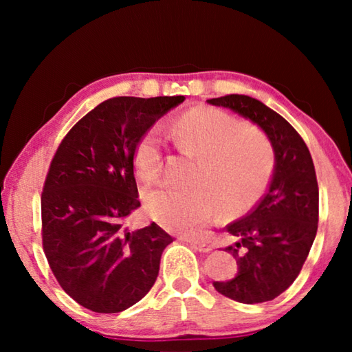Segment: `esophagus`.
Listing matches in <instances>:
<instances>
[{
  "instance_id": "1",
  "label": "esophagus",
  "mask_w": 352,
  "mask_h": 352,
  "mask_svg": "<svg viewBox=\"0 0 352 352\" xmlns=\"http://www.w3.org/2000/svg\"><path fill=\"white\" fill-rule=\"evenodd\" d=\"M186 242H189V245L192 247L194 250H197V252H201V253H210L212 247L208 245V243H205L204 241H197V239H186Z\"/></svg>"
}]
</instances>
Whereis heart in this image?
<instances>
[{
  "mask_svg": "<svg viewBox=\"0 0 352 352\" xmlns=\"http://www.w3.org/2000/svg\"><path fill=\"white\" fill-rule=\"evenodd\" d=\"M175 141L199 157L188 190L158 186L146 190L148 217L170 233L192 236L216 210L237 214L258 200L273 170L270 141L259 130L217 109L189 110L172 126ZM162 135L151 129L136 141L132 163L142 182L162 170Z\"/></svg>",
  "mask_w": 352,
  "mask_h": 352,
  "instance_id": "obj_1",
  "label": "heart"
}]
</instances>
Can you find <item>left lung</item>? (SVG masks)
<instances>
[{"instance_id": "8db88e82", "label": "left lung", "mask_w": 352, "mask_h": 352, "mask_svg": "<svg viewBox=\"0 0 352 352\" xmlns=\"http://www.w3.org/2000/svg\"><path fill=\"white\" fill-rule=\"evenodd\" d=\"M256 124L269 138L275 166L270 186L252 212L226 226L236 242L225 248L237 275L214 281L219 294L243 305L275 300L300 275L318 228V184L306 142L261 100L245 94L208 99Z\"/></svg>"}]
</instances>
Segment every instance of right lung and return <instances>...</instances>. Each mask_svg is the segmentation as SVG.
I'll list each match as a JSON object with an SVG mask.
<instances>
[{
	"mask_svg": "<svg viewBox=\"0 0 352 352\" xmlns=\"http://www.w3.org/2000/svg\"><path fill=\"white\" fill-rule=\"evenodd\" d=\"M184 96L113 98L69 130L41 194V236L50 267L80 306L118 314L146 296L172 237L152 222L130 231L141 204L133 174L136 141Z\"/></svg>",
	"mask_w": 352,
	"mask_h": 352,
	"instance_id": "add662e5",
	"label": "right lung"
}]
</instances>
